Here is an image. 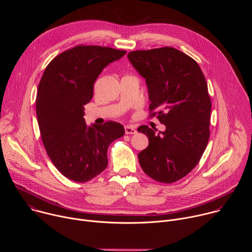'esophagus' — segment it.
<instances>
[{
	"label": "esophagus",
	"mask_w": 252,
	"mask_h": 252,
	"mask_svg": "<svg viewBox=\"0 0 252 252\" xmlns=\"http://www.w3.org/2000/svg\"><path fill=\"white\" fill-rule=\"evenodd\" d=\"M125 131L126 134H135L136 133V129L130 126H125Z\"/></svg>",
	"instance_id": "obj_1"
}]
</instances>
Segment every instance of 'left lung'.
<instances>
[{"label": "left lung", "mask_w": 252, "mask_h": 252, "mask_svg": "<svg viewBox=\"0 0 252 252\" xmlns=\"http://www.w3.org/2000/svg\"><path fill=\"white\" fill-rule=\"evenodd\" d=\"M127 58L146 79L151 117L165 126L156 132L140 126L149 147L138 161L150 177L171 184L189 174L201 158L209 139L211 101L198 63L171 47L133 51Z\"/></svg>", "instance_id": "8db88e82"}]
</instances>
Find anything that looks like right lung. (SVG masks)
Here are the masks:
<instances>
[{"instance_id":"1","label":"right lung","mask_w":252,"mask_h":252,"mask_svg":"<svg viewBox=\"0 0 252 252\" xmlns=\"http://www.w3.org/2000/svg\"><path fill=\"white\" fill-rule=\"evenodd\" d=\"M126 51L79 45L57 56L39 84L35 112L47 154L66 178L86 183L107 166V149L125 134L117 122L88 126L85 104L101 70Z\"/></svg>"}]
</instances>
